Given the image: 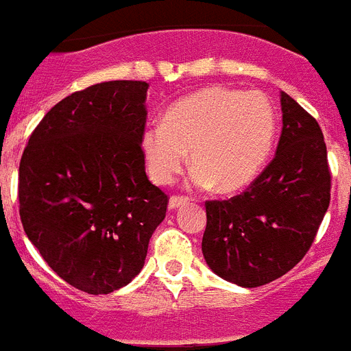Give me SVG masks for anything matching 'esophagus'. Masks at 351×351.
<instances>
[{"mask_svg":"<svg viewBox=\"0 0 351 351\" xmlns=\"http://www.w3.org/2000/svg\"><path fill=\"white\" fill-rule=\"evenodd\" d=\"M187 202H189V198H187V196H171V198H169V209L171 210L178 209V207L185 205Z\"/></svg>","mask_w":351,"mask_h":351,"instance_id":"1","label":"esophagus"}]
</instances>
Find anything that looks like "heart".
Masks as SVG:
<instances>
[{
	"mask_svg": "<svg viewBox=\"0 0 351 351\" xmlns=\"http://www.w3.org/2000/svg\"><path fill=\"white\" fill-rule=\"evenodd\" d=\"M278 117L269 97L210 86L167 108L164 122L141 138L147 171L156 184H171L191 151L196 182L232 193L254 180L274 147Z\"/></svg>",
	"mask_w": 351,
	"mask_h": 351,
	"instance_id": "b5f03b06",
	"label": "heart"
}]
</instances>
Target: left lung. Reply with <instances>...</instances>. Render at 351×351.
Segmentation results:
<instances>
[{
    "label": "left lung",
    "mask_w": 351,
    "mask_h": 351,
    "mask_svg": "<svg viewBox=\"0 0 351 351\" xmlns=\"http://www.w3.org/2000/svg\"><path fill=\"white\" fill-rule=\"evenodd\" d=\"M276 156L229 200L205 202L202 252L210 270L245 289L287 274L304 258L330 205L326 144L317 121L281 92Z\"/></svg>",
    "instance_id": "8db88e82"
}]
</instances>
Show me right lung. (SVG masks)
Listing matches in <instances>:
<instances>
[{
	"label": "right lung",
	"instance_id": "1",
	"mask_svg": "<svg viewBox=\"0 0 351 351\" xmlns=\"http://www.w3.org/2000/svg\"><path fill=\"white\" fill-rule=\"evenodd\" d=\"M144 81H110L57 102L19 162V216L61 279L88 294L122 289L144 267L167 195L147 180Z\"/></svg>",
	"mask_w": 351,
	"mask_h": 351
}]
</instances>
